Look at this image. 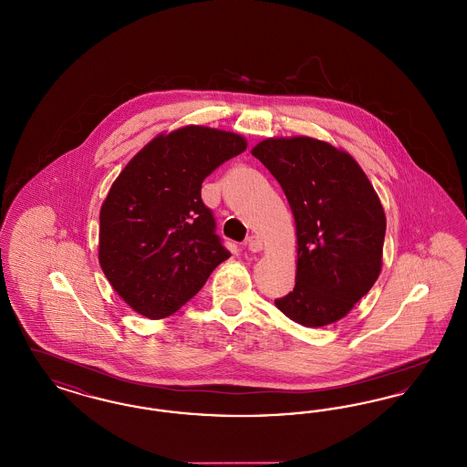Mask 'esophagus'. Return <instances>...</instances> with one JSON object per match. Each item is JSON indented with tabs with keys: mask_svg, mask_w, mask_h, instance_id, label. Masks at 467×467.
<instances>
[{
	"mask_svg": "<svg viewBox=\"0 0 467 467\" xmlns=\"http://www.w3.org/2000/svg\"><path fill=\"white\" fill-rule=\"evenodd\" d=\"M248 250L254 252V254L262 252V250H264V242H262L259 236H250V238H248Z\"/></svg>",
	"mask_w": 467,
	"mask_h": 467,
	"instance_id": "obj_1",
	"label": "esophagus"
}]
</instances>
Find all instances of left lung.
<instances>
[{
    "instance_id": "obj_1",
    "label": "left lung",
    "mask_w": 467,
    "mask_h": 467,
    "mask_svg": "<svg viewBox=\"0 0 467 467\" xmlns=\"http://www.w3.org/2000/svg\"><path fill=\"white\" fill-rule=\"evenodd\" d=\"M252 154L280 182L296 219V286L275 304L302 327L332 325L348 317L380 275L382 203L355 158L330 142L271 137Z\"/></svg>"
}]
</instances>
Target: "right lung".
I'll return each instance as SVG.
<instances>
[{
  "instance_id": "add662e5",
  "label": "right lung",
  "mask_w": 467,
  "mask_h": 467,
  "mask_svg": "<svg viewBox=\"0 0 467 467\" xmlns=\"http://www.w3.org/2000/svg\"><path fill=\"white\" fill-rule=\"evenodd\" d=\"M244 150L240 133L186 125L156 135L116 177L100 206L99 264L135 313L173 315L231 257L202 184Z\"/></svg>"
}]
</instances>
